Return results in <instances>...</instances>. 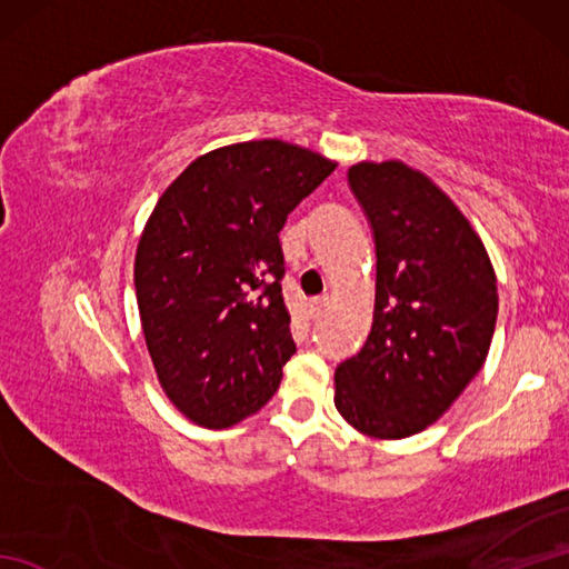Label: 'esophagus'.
Wrapping results in <instances>:
<instances>
[{"instance_id":"esophagus-1","label":"esophagus","mask_w":569,"mask_h":569,"mask_svg":"<svg viewBox=\"0 0 569 569\" xmlns=\"http://www.w3.org/2000/svg\"><path fill=\"white\" fill-rule=\"evenodd\" d=\"M325 310H328V298L310 300V318L312 320H320L325 316Z\"/></svg>"}]
</instances>
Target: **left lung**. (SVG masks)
<instances>
[{
	"mask_svg": "<svg viewBox=\"0 0 569 569\" xmlns=\"http://www.w3.org/2000/svg\"><path fill=\"white\" fill-rule=\"evenodd\" d=\"M377 241L373 320L335 371V408L357 432L403 440L440 420L485 367L497 273L455 200L403 161L349 166Z\"/></svg>",
	"mask_w": 569,
	"mask_h": 569,
	"instance_id": "left-lung-1",
	"label": "left lung"
}]
</instances>
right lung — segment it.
<instances>
[{"label":"right lung","instance_id":"1","mask_svg":"<svg viewBox=\"0 0 569 569\" xmlns=\"http://www.w3.org/2000/svg\"><path fill=\"white\" fill-rule=\"evenodd\" d=\"M335 168L281 139L229 143L198 156L143 224V340L168 401L196 426H237L281 383L296 345L278 232Z\"/></svg>","mask_w":569,"mask_h":569}]
</instances>
